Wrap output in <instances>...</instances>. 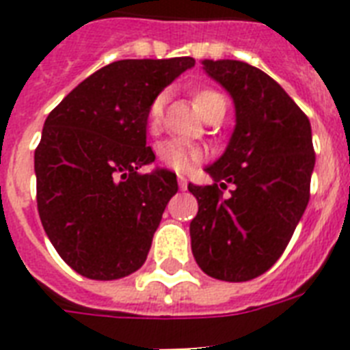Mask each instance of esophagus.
Segmentation results:
<instances>
[{
	"label": "esophagus",
	"mask_w": 350,
	"mask_h": 350,
	"mask_svg": "<svg viewBox=\"0 0 350 350\" xmlns=\"http://www.w3.org/2000/svg\"><path fill=\"white\" fill-rule=\"evenodd\" d=\"M178 183H180V189H181V191H185V189H187V178H185V176H178Z\"/></svg>",
	"instance_id": "34e87169"
}]
</instances>
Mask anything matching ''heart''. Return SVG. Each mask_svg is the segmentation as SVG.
<instances>
[{
    "label": "heart",
    "mask_w": 350,
    "mask_h": 350,
    "mask_svg": "<svg viewBox=\"0 0 350 350\" xmlns=\"http://www.w3.org/2000/svg\"><path fill=\"white\" fill-rule=\"evenodd\" d=\"M218 101H225L221 98V94L214 92L211 89H202L198 90L194 94V105H196L198 112L205 116L211 109H213ZM165 107V94H158L152 100L150 107H148L147 112V121L148 126H156L161 120V114H163ZM159 158L167 167L174 170H180V172H185V170L192 169L194 165L200 161V150L196 147H192L187 142H181V139H170V142L163 143L159 147Z\"/></svg>",
    "instance_id": "heart-1"
}]
</instances>
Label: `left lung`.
Returning <instances> with one entry per match:
<instances>
[{"mask_svg":"<svg viewBox=\"0 0 350 350\" xmlns=\"http://www.w3.org/2000/svg\"><path fill=\"white\" fill-rule=\"evenodd\" d=\"M203 70L232 98L236 125L225 152L205 167L214 185L189 183L194 260L224 282L269 271L309 203L314 148L309 118L263 70L238 59H203ZM234 187L229 198L221 188Z\"/></svg>","mask_w":350,"mask_h":350,"instance_id":"left-lung-1","label":"left lung"}]
</instances>
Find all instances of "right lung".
<instances>
[{"mask_svg": "<svg viewBox=\"0 0 350 350\" xmlns=\"http://www.w3.org/2000/svg\"><path fill=\"white\" fill-rule=\"evenodd\" d=\"M194 67L189 56L121 59L81 81L49 114L34 152L38 213L46 236L74 271L118 280L147 260L176 174L137 169L147 147L152 100Z\"/></svg>", "mask_w": 350, "mask_h": 350, "instance_id": "add662e5", "label": "right lung"}]
</instances>
